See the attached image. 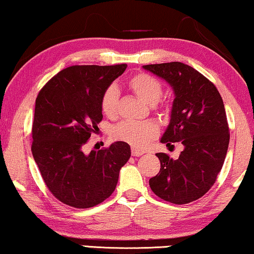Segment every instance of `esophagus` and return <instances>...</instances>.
<instances>
[{"instance_id":"esophagus-1","label":"esophagus","mask_w":254,"mask_h":254,"mask_svg":"<svg viewBox=\"0 0 254 254\" xmlns=\"http://www.w3.org/2000/svg\"><path fill=\"white\" fill-rule=\"evenodd\" d=\"M142 154H144V152H142V151H139V149L132 148V155H133V156H141Z\"/></svg>"}]
</instances>
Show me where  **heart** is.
Wrapping results in <instances>:
<instances>
[{"label":"heart","instance_id":"b5f03b06","mask_svg":"<svg viewBox=\"0 0 254 254\" xmlns=\"http://www.w3.org/2000/svg\"><path fill=\"white\" fill-rule=\"evenodd\" d=\"M130 90L148 105H155L162 95V85L155 77L147 73H137L127 81ZM119 90L115 85H110L102 93L101 106L102 113L107 117L113 119L117 114L119 105ZM113 137L117 140L126 141L137 148H142L154 139L159 133V128L153 122H135L123 121L113 127Z\"/></svg>","mask_w":254,"mask_h":254}]
</instances>
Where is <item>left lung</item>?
<instances>
[{"mask_svg": "<svg viewBox=\"0 0 254 254\" xmlns=\"http://www.w3.org/2000/svg\"><path fill=\"white\" fill-rule=\"evenodd\" d=\"M173 87L170 122L161 142L184 146L177 160L158 153L159 174L149 180L152 191L166 201L183 205L213 187L229 145V127L219 91L212 81L181 62L142 65ZM174 146V145H173Z\"/></svg>", "mask_w": 254, "mask_h": 254, "instance_id": "obj_1", "label": "left lung"}]
</instances>
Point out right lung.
<instances>
[{
  "label": "right lung",
  "mask_w": 254,
  "mask_h": 254,
  "mask_svg": "<svg viewBox=\"0 0 254 254\" xmlns=\"http://www.w3.org/2000/svg\"><path fill=\"white\" fill-rule=\"evenodd\" d=\"M117 65H73L52 78L35 100L32 154L48 190L65 205L90 208L109 198L130 146L114 142L84 152L102 121V93L127 69Z\"/></svg>",
  "instance_id": "add662e5"
}]
</instances>
